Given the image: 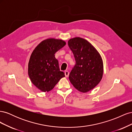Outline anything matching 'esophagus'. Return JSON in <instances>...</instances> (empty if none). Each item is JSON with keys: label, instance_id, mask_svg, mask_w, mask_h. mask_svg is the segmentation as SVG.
I'll use <instances>...</instances> for the list:
<instances>
[{"label": "esophagus", "instance_id": "34e87169", "mask_svg": "<svg viewBox=\"0 0 132 132\" xmlns=\"http://www.w3.org/2000/svg\"><path fill=\"white\" fill-rule=\"evenodd\" d=\"M69 71H68V70H65V77H68L69 76Z\"/></svg>", "mask_w": 132, "mask_h": 132}]
</instances>
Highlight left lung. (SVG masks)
I'll return each mask as SVG.
<instances>
[{
    "label": "left lung",
    "instance_id": "left-lung-1",
    "mask_svg": "<svg viewBox=\"0 0 132 132\" xmlns=\"http://www.w3.org/2000/svg\"><path fill=\"white\" fill-rule=\"evenodd\" d=\"M68 43L76 62L69 74V80L78 90L86 93L101 81L103 72L102 59L95 47L85 39L75 37Z\"/></svg>",
    "mask_w": 132,
    "mask_h": 132
}]
</instances>
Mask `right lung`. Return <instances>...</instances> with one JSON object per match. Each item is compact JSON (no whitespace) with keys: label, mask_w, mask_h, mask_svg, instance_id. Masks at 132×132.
I'll list each match as a JSON object with an SVG mask.
<instances>
[{"label":"right lung","mask_w":132,"mask_h":132,"mask_svg":"<svg viewBox=\"0 0 132 132\" xmlns=\"http://www.w3.org/2000/svg\"><path fill=\"white\" fill-rule=\"evenodd\" d=\"M61 39H47L32 53L28 65V74L33 84L43 92L52 90L60 79L65 77L60 70L54 54L65 45Z\"/></svg>","instance_id":"1"}]
</instances>
